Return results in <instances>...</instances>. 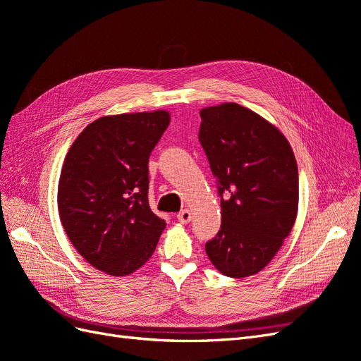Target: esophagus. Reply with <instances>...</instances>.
Returning <instances> with one entry per match:
<instances>
[{"instance_id":"obj_1","label":"esophagus","mask_w":361,"mask_h":361,"mask_svg":"<svg viewBox=\"0 0 361 361\" xmlns=\"http://www.w3.org/2000/svg\"><path fill=\"white\" fill-rule=\"evenodd\" d=\"M178 220L182 223V224H187L191 221V212L188 209H183L180 211L178 215H176Z\"/></svg>"}]
</instances>
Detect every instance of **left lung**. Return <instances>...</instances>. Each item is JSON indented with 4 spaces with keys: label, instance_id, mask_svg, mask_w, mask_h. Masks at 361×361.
Returning a JSON list of instances; mask_svg holds the SVG:
<instances>
[{
    "label": "left lung",
    "instance_id": "obj_1",
    "mask_svg": "<svg viewBox=\"0 0 361 361\" xmlns=\"http://www.w3.org/2000/svg\"><path fill=\"white\" fill-rule=\"evenodd\" d=\"M199 141L216 179L221 227L204 250L227 277L265 268L290 233L298 209V169L277 128L238 104L200 111Z\"/></svg>",
    "mask_w": 361,
    "mask_h": 361
}]
</instances>
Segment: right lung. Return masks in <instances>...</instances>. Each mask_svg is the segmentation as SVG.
Instances as JSON below:
<instances>
[{
	"label": "right lung",
	"instance_id": "right-lung-1",
	"mask_svg": "<svg viewBox=\"0 0 361 361\" xmlns=\"http://www.w3.org/2000/svg\"><path fill=\"white\" fill-rule=\"evenodd\" d=\"M167 111L106 116L71 146L59 182L61 224L78 253L110 276H128L154 253L166 221L149 206V157Z\"/></svg>",
	"mask_w": 361,
	"mask_h": 361
}]
</instances>
